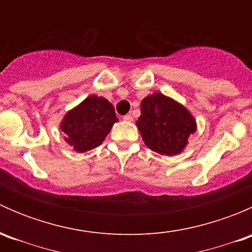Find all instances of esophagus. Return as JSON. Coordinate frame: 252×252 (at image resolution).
Segmentation results:
<instances>
[{"label":"esophagus","mask_w":252,"mask_h":252,"mask_svg":"<svg viewBox=\"0 0 252 252\" xmlns=\"http://www.w3.org/2000/svg\"><path fill=\"white\" fill-rule=\"evenodd\" d=\"M123 121L124 122H131L133 121V117H131V114H126V116L123 117Z\"/></svg>","instance_id":"34e87169"}]
</instances>
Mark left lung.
I'll return each instance as SVG.
<instances>
[{
	"label": "left lung",
	"mask_w": 252,
	"mask_h": 252,
	"mask_svg": "<svg viewBox=\"0 0 252 252\" xmlns=\"http://www.w3.org/2000/svg\"><path fill=\"white\" fill-rule=\"evenodd\" d=\"M136 121L145 145L164 156L182 154L197 129L196 119L185 106L162 93L147 95Z\"/></svg>",
	"instance_id": "1"
}]
</instances>
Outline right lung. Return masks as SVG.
<instances>
[{"instance_id":"add662e5","label":"right lung","mask_w":252,"mask_h":252,"mask_svg":"<svg viewBox=\"0 0 252 252\" xmlns=\"http://www.w3.org/2000/svg\"><path fill=\"white\" fill-rule=\"evenodd\" d=\"M118 122L113 105L102 96L90 95L64 114L60 124L64 141L75 152L100 146Z\"/></svg>"}]
</instances>
